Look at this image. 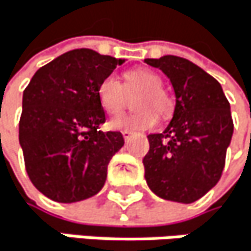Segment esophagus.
Returning <instances> with one entry per match:
<instances>
[{"mask_svg":"<svg viewBox=\"0 0 251 251\" xmlns=\"http://www.w3.org/2000/svg\"><path fill=\"white\" fill-rule=\"evenodd\" d=\"M122 135H123L125 141H129V138L132 137V132L131 131H122Z\"/></svg>","mask_w":251,"mask_h":251,"instance_id":"34e87169","label":"esophagus"}]
</instances>
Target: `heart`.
Segmentation results:
<instances>
[{"mask_svg":"<svg viewBox=\"0 0 251 251\" xmlns=\"http://www.w3.org/2000/svg\"><path fill=\"white\" fill-rule=\"evenodd\" d=\"M125 86L114 75H107L98 86V98L105 113L114 116L125 110L128 104V94L141 92L135 100V113L119 116L110 120L111 129L146 131L157 123V111L167 116L173 110V101L162 89L160 75L149 68H137L126 71L123 75Z\"/></svg>","mask_w":251,"mask_h":251,"instance_id":"1","label":"heart"}]
</instances>
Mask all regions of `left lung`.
<instances>
[{
	"label": "left lung",
	"mask_w": 251,
	"mask_h": 251,
	"mask_svg": "<svg viewBox=\"0 0 251 251\" xmlns=\"http://www.w3.org/2000/svg\"><path fill=\"white\" fill-rule=\"evenodd\" d=\"M171 81L176 108L162 134H150L144 177L159 198L190 204L220 180L234 134L230 105L220 83L193 62L167 55L146 59Z\"/></svg>",
	"instance_id": "obj_1"
}]
</instances>
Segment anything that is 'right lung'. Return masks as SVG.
Instances as JSON below:
<instances>
[{
	"label": "right lung",
	"mask_w": 251,
	"mask_h": 251,
	"mask_svg": "<svg viewBox=\"0 0 251 251\" xmlns=\"http://www.w3.org/2000/svg\"><path fill=\"white\" fill-rule=\"evenodd\" d=\"M123 62L75 49L41 67L24 91L19 143L32 184L47 198L71 204L102 189L125 140L100 131L105 111L98 86Z\"/></svg>",
	"instance_id": "1"
}]
</instances>
